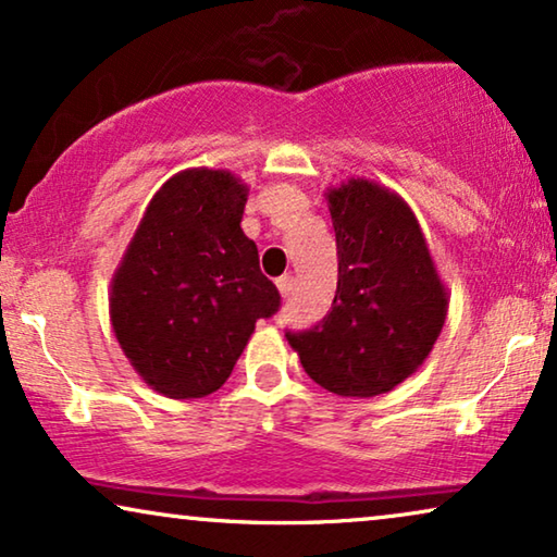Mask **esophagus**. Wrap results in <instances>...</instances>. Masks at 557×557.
Masks as SVG:
<instances>
[{
	"instance_id": "esophagus-1",
	"label": "esophagus",
	"mask_w": 557,
	"mask_h": 557,
	"mask_svg": "<svg viewBox=\"0 0 557 557\" xmlns=\"http://www.w3.org/2000/svg\"><path fill=\"white\" fill-rule=\"evenodd\" d=\"M276 286H278L281 296H284V299H288V296H292L294 288H296V278L292 276V273H286V276H281V278L276 281Z\"/></svg>"
}]
</instances>
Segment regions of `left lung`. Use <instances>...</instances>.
Segmentation results:
<instances>
[{
    "label": "left lung",
    "instance_id": "8db88e82",
    "mask_svg": "<svg viewBox=\"0 0 557 557\" xmlns=\"http://www.w3.org/2000/svg\"><path fill=\"white\" fill-rule=\"evenodd\" d=\"M324 197L337 238V294L322 322L286 339L324 391L372 398L425 362L444 330L448 294L398 193L352 177Z\"/></svg>",
    "mask_w": 557,
    "mask_h": 557
}]
</instances>
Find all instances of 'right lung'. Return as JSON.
I'll return each mask as SVG.
<instances>
[{
    "instance_id": "1",
    "label": "right lung",
    "mask_w": 557,
    "mask_h": 557,
    "mask_svg": "<svg viewBox=\"0 0 557 557\" xmlns=\"http://www.w3.org/2000/svg\"><path fill=\"white\" fill-rule=\"evenodd\" d=\"M246 200L248 185L233 172H177L151 197L113 273V334L144 383L166 398L215 393L258 319L278 309L240 227Z\"/></svg>"
}]
</instances>
